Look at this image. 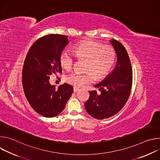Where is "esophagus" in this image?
Wrapping results in <instances>:
<instances>
[{
  "mask_svg": "<svg viewBox=\"0 0 160 160\" xmlns=\"http://www.w3.org/2000/svg\"><path fill=\"white\" fill-rule=\"evenodd\" d=\"M79 90H80L79 88H78V87H73V92H77Z\"/></svg>",
  "mask_w": 160,
  "mask_h": 160,
  "instance_id": "esophagus-1",
  "label": "esophagus"
}]
</instances>
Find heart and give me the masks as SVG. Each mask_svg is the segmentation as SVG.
<instances>
[{
  "mask_svg": "<svg viewBox=\"0 0 160 160\" xmlns=\"http://www.w3.org/2000/svg\"><path fill=\"white\" fill-rule=\"evenodd\" d=\"M73 53L78 58L87 59L85 70L90 72H73L66 76V82L76 87L93 82L94 75L99 79L108 75L112 69L117 57L114 48L92 40L83 41L75 45ZM75 55L70 51L63 50L59 56L61 66L66 70L71 69L75 61Z\"/></svg>",
  "mask_w": 160,
  "mask_h": 160,
  "instance_id": "obj_1",
  "label": "heart"
}]
</instances>
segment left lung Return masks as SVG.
I'll return each mask as SVG.
<instances>
[{
  "label": "left lung",
  "instance_id": "left-lung-1",
  "mask_svg": "<svg viewBox=\"0 0 160 160\" xmlns=\"http://www.w3.org/2000/svg\"><path fill=\"white\" fill-rule=\"evenodd\" d=\"M117 54V64L112 72L102 82L95 85L97 91H90L89 98L84 104L87 112L98 120L115 115L127 102L132 86L130 60L123 45L118 40L110 41Z\"/></svg>",
  "mask_w": 160,
  "mask_h": 160
}]
</instances>
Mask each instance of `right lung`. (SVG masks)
<instances>
[{
	"label": "right lung",
	"mask_w": 160,
	"mask_h": 160,
	"mask_svg": "<svg viewBox=\"0 0 160 160\" xmlns=\"http://www.w3.org/2000/svg\"><path fill=\"white\" fill-rule=\"evenodd\" d=\"M69 43L68 36L49 34L36 40L22 67V84L27 101L38 114L47 118L58 115L72 96L73 87L67 83L56 90L50 76L62 72L59 56Z\"/></svg>",
	"instance_id": "obj_1"
}]
</instances>
